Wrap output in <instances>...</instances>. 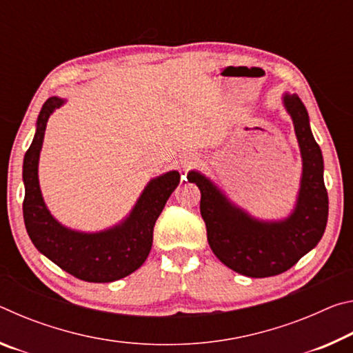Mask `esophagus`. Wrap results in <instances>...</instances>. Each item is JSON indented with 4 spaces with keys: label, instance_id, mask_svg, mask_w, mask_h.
<instances>
[{
    "label": "esophagus",
    "instance_id": "obj_1",
    "mask_svg": "<svg viewBox=\"0 0 353 353\" xmlns=\"http://www.w3.org/2000/svg\"><path fill=\"white\" fill-rule=\"evenodd\" d=\"M196 163V159L194 157H183L182 160H181V166L183 170H188V168H191V166H193Z\"/></svg>",
    "mask_w": 353,
    "mask_h": 353
}]
</instances>
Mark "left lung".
<instances>
[{
  "instance_id": "left-lung-1",
  "label": "left lung",
  "mask_w": 353,
  "mask_h": 353,
  "mask_svg": "<svg viewBox=\"0 0 353 353\" xmlns=\"http://www.w3.org/2000/svg\"><path fill=\"white\" fill-rule=\"evenodd\" d=\"M283 101L303 162L301 193L288 219L260 223L232 205L199 172L188 174V182L201 190V214L213 254L230 270L255 279L277 276L294 266L319 243L328 218L324 160L310 129L307 109L297 94H285Z\"/></svg>"
}]
</instances>
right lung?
Segmentation results:
<instances>
[{
	"instance_id": "right-lung-1",
	"label": "right lung",
	"mask_w": 353,
	"mask_h": 353,
	"mask_svg": "<svg viewBox=\"0 0 353 353\" xmlns=\"http://www.w3.org/2000/svg\"><path fill=\"white\" fill-rule=\"evenodd\" d=\"M62 104L63 101L56 97L43 104L34 140L25 154L23 218L34 246L59 268L83 282L109 283L132 274L148 259L155 221L181 182V174L170 171L149 182L130 216L110 230L81 234L61 225L48 212L41 198L37 166L48 118Z\"/></svg>"
}]
</instances>
